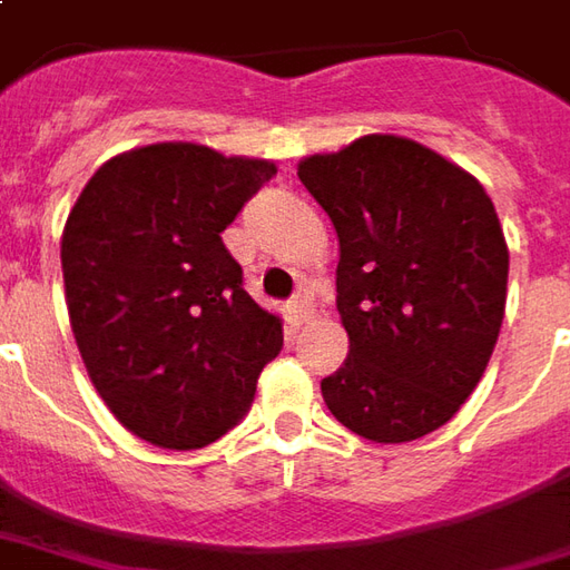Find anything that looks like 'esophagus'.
Segmentation results:
<instances>
[{"label":"esophagus","instance_id":"1","mask_svg":"<svg viewBox=\"0 0 570 570\" xmlns=\"http://www.w3.org/2000/svg\"><path fill=\"white\" fill-rule=\"evenodd\" d=\"M288 313H292L294 323H304V320H307V313H311V307H307L304 294H294L292 301H288Z\"/></svg>","mask_w":570,"mask_h":570}]
</instances>
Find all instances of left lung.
Masks as SVG:
<instances>
[{"instance_id":"obj_1","label":"left lung","mask_w":570,"mask_h":570,"mask_svg":"<svg viewBox=\"0 0 570 570\" xmlns=\"http://www.w3.org/2000/svg\"><path fill=\"white\" fill-rule=\"evenodd\" d=\"M297 178L338 235L347 361L323 399L373 442L433 433L476 389L505 316L508 244L490 194L392 134L311 156Z\"/></svg>"}]
</instances>
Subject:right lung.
Returning <instances> with one entry per match:
<instances>
[{"label": "right lung", "mask_w": 570, "mask_h": 570, "mask_svg": "<svg viewBox=\"0 0 570 570\" xmlns=\"http://www.w3.org/2000/svg\"><path fill=\"white\" fill-rule=\"evenodd\" d=\"M276 175L197 144H153L99 166L68 213L62 273L80 357L121 426L159 449H204L238 423L282 323L244 292L223 232Z\"/></svg>", "instance_id": "add662e5"}]
</instances>
